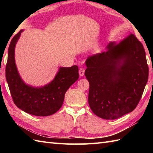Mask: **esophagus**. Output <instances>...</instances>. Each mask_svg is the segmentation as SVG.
Segmentation results:
<instances>
[{"label":"esophagus","mask_w":153,"mask_h":153,"mask_svg":"<svg viewBox=\"0 0 153 153\" xmlns=\"http://www.w3.org/2000/svg\"><path fill=\"white\" fill-rule=\"evenodd\" d=\"M84 73H85V69H84L83 68H80L79 70V76L82 77L83 76Z\"/></svg>","instance_id":"1"}]
</instances>
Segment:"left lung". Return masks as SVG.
<instances>
[{
	"label": "left lung",
	"instance_id": "obj_1",
	"mask_svg": "<svg viewBox=\"0 0 153 153\" xmlns=\"http://www.w3.org/2000/svg\"><path fill=\"white\" fill-rule=\"evenodd\" d=\"M85 76L89 83L88 101L97 116L114 120L134 110L140 100L149 77L142 43L131 34L106 51L89 57Z\"/></svg>",
	"mask_w": 153,
	"mask_h": 153
}]
</instances>
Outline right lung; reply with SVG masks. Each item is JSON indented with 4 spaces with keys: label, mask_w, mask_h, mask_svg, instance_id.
<instances>
[{
    "label": "right lung",
    "mask_w": 153,
    "mask_h": 153,
    "mask_svg": "<svg viewBox=\"0 0 153 153\" xmlns=\"http://www.w3.org/2000/svg\"><path fill=\"white\" fill-rule=\"evenodd\" d=\"M21 30L10 43L6 66V79L13 100L18 108L36 116L53 114L62 105L65 93L79 78L78 67H60L54 78L47 85L33 87L26 84L19 75L15 62V47Z\"/></svg>",
    "instance_id": "add662e5"
}]
</instances>
